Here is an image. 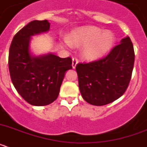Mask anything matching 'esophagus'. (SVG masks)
<instances>
[{"label": "esophagus", "mask_w": 147, "mask_h": 147, "mask_svg": "<svg viewBox=\"0 0 147 147\" xmlns=\"http://www.w3.org/2000/svg\"><path fill=\"white\" fill-rule=\"evenodd\" d=\"M78 63V60L76 58H73L72 59V67L74 69L75 67H76V65Z\"/></svg>", "instance_id": "obj_1"}]
</instances>
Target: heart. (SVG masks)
<instances>
[{"label": "heart", "instance_id": "1", "mask_svg": "<svg viewBox=\"0 0 147 147\" xmlns=\"http://www.w3.org/2000/svg\"><path fill=\"white\" fill-rule=\"evenodd\" d=\"M115 36L110 31H104L96 26H83L73 30L65 40L67 45L83 46L81 55L88 61L100 59L112 49Z\"/></svg>", "mask_w": 147, "mask_h": 147}]
</instances>
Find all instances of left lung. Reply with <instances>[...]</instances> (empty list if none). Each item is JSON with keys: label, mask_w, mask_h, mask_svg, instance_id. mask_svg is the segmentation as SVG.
Listing matches in <instances>:
<instances>
[{"label": "left lung", "mask_w": 147, "mask_h": 147, "mask_svg": "<svg viewBox=\"0 0 147 147\" xmlns=\"http://www.w3.org/2000/svg\"><path fill=\"white\" fill-rule=\"evenodd\" d=\"M135 61L133 45L128 36L106 57L76 66L79 88L88 103L102 106L114 102L126 91Z\"/></svg>", "instance_id": "8db88e82"}]
</instances>
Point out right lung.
Here are the masks:
<instances>
[{
	"label": "right lung",
	"instance_id": "right-lung-1",
	"mask_svg": "<svg viewBox=\"0 0 147 147\" xmlns=\"http://www.w3.org/2000/svg\"><path fill=\"white\" fill-rule=\"evenodd\" d=\"M49 29L47 20L30 22L15 35L9 48V69L13 85L34 106H45L54 102L65 72L72 69L70 57L60 58L51 52L37 56L31 51L32 37Z\"/></svg>",
	"mask_w": 147,
	"mask_h": 147
}]
</instances>
